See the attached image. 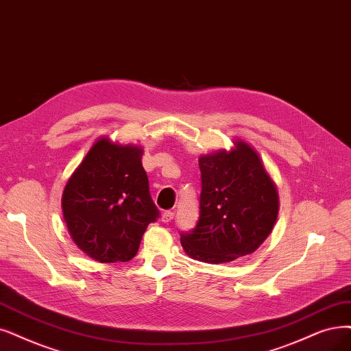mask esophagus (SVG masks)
Instances as JSON below:
<instances>
[{
	"label": "esophagus",
	"instance_id": "1",
	"mask_svg": "<svg viewBox=\"0 0 351 351\" xmlns=\"http://www.w3.org/2000/svg\"><path fill=\"white\" fill-rule=\"evenodd\" d=\"M173 218H175V213L173 211H165L162 214V221L163 223H171Z\"/></svg>",
	"mask_w": 351,
	"mask_h": 351
}]
</instances>
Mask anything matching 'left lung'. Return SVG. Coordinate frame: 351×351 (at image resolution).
<instances>
[{
  "label": "left lung",
  "instance_id": "1",
  "mask_svg": "<svg viewBox=\"0 0 351 351\" xmlns=\"http://www.w3.org/2000/svg\"><path fill=\"white\" fill-rule=\"evenodd\" d=\"M199 218L180 234L185 253L205 263H227L261 247L274 228L279 195L257 152L243 140L230 152L199 158Z\"/></svg>",
  "mask_w": 351,
  "mask_h": 351
}]
</instances>
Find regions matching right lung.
Instances as JSON below:
<instances>
[{
  "instance_id": "obj_1",
  "label": "right lung",
  "mask_w": 351,
  "mask_h": 351,
  "mask_svg": "<svg viewBox=\"0 0 351 351\" xmlns=\"http://www.w3.org/2000/svg\"><path fill=\"white\" fill-rule=\"evenodd\" d=\"M141 156L138 146L102 137L64 186L62 210L69 234L97 262L132 261L147 226L159 218Z\"/></svg>"
}]
</instances>
